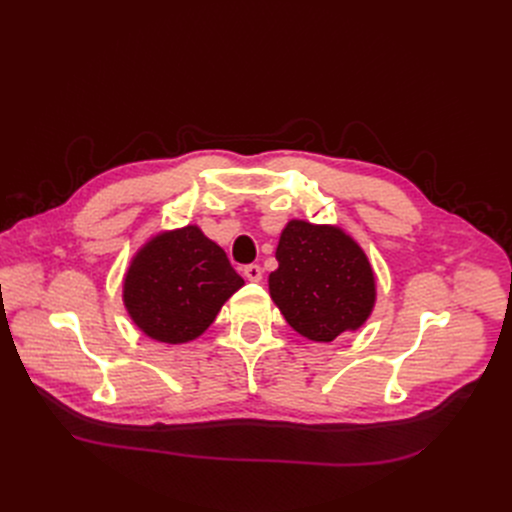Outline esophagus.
<instances>
[{"label":"esophagus","instance_id":"esophagus-1","mask_svg":"<svg viewBox=\"0 0 512 512\" xmlns=\"http://www.w3.org/2000/svg\"><path fill=\"white\" fill-rule=\"evenodd\" d=\"M245 278H247V280H251V282H259V280L263 278V270H261L259 265L251 263V265H247V267H245Z\"/></svg>","mask_w":512,"mask_h":512}]
</instances>
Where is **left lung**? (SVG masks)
Returning a JSON list of instances; mask_svg holds the SVG:
<instances>
[{
    "label": "left lung",
    "mask_w": 512,
    "mask_h": 512,
    "mask_svg": "<svg viewBox=\"0 0 512 512\" xmlns=\"http://www.w3.org/2000/svg\"><path fill=\"white\" fill-rule=\"evenodd\" d=\"M270 294L292 330L332 342L359 330L375 305V276L363 249L338 226L290 220L276 249Z\"/></svg>",
    "instance_id": "left-lung-1"
}]
</instances>
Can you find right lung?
<instances>
[{
  "mask_svg": "<svg viewBox=\"0 0 512 512\" xmlns=\"http://www.w3.org/2000/svg\"><path fill=\"white\" fill-rule=\"evenodd\" d=\"M245 284L199 226L159 232L132 257L122 301L141 332L166 344L199 338Z\"/></svg>",
  "mask_w": 512,
  "mask_h": 512,
  "instance_id": "right-lung-1",
  "label": "right lung"
}]
</instances>
